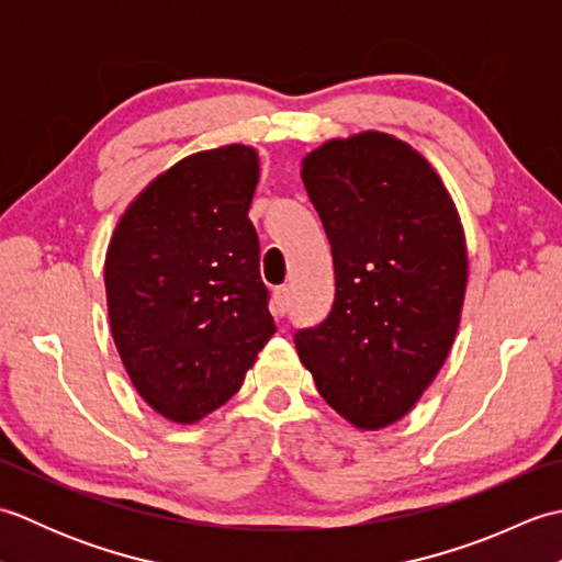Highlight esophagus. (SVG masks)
<instances>
[{
    "label": "esophagus",
    "mask_w": 562,
    "mask_h": 562,
    "mask_svg": "<svg viewBox=\"0 0 562 562\" xmlns=\"http://www.w3.org/2000/svg\"><path fill=\"white\" fill-rule=\"evenodd\" d=\"M290 308V288H278L272 292V312L274 316H284Z\"/></svg>",
    "instance_id": "1"
}]
</instances>
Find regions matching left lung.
I'll return each instance as SVG.
<instances>
[{
    "instance_id": "8db88e82",
    "label": "left lung",
    "mask_w": 562,
    "mask_h": 562,
    "mask_svg": "<svg viewBox=\"0 0 562 562\" xmlns=\"http://www.w3.org/2000/svg\"><path fill=\"white\" fill-rule=\"evenodd\" d=\"M324 224L336 300L294 333L333 411L360 429L401 420L445 364L469 260L457 207L420 154L384 133L330 139L302 164Z\"/></svg>"
}]
</instances>
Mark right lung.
<instances>
[{"mask_svg": "<svg viewBox=\"0 0 562 562\" xmlns=\"http://www.w3.org/2000/svg\"><path fill=\"white\" fill-rule=\"evenodd\" d=\"M258 154L198 151L123 214L105 254L115 348L139 396L195 423L241 389L274 333L248 207Z\"/></svg>", "mask_w": 562, "mask_h": 562, "instance_id": "obj_1", "label": "right lung"}]
</instances>
